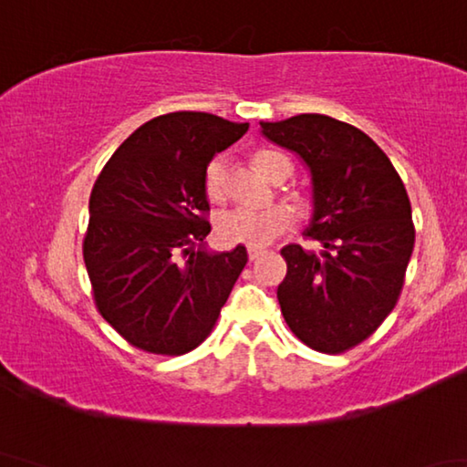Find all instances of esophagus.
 Here are the masks:
<instances>
[{
    "instance_id": "esophagus-1",
    "label": "esophagus",
    "mask_w": 467,
    "mask_h": 467,
    "mask_svg": "<svg viewBox=\"0 0 467 467\" xmlns=\"http://www.w3.org/2000/svg\"><path fill=\"white\" fill-rule=\"evenodd\" d=\"M263 253L265 251L259 249V246H249V249H246V254H249V261H256Z\"/></svg>"
}]
</instances>
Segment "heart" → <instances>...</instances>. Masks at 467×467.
<instances>
[{
    "instance_id": "b5f03b06",
    "label": "heart",
    "mask_w": 467,
    "mask_h": 467,
    "mask_svg": "<svg viewBox=\"0 0 467 467\" xmlns=\"http://www.w3.org/2000/svg\"><path fill=\"white\" fill-rule=\"evenodd\" d=\"M286 158L279 152L261 150L254 156V164L259 171L275 182L281 174V162ZM289 162V161H286ZM226 174L228 161L224 154L214 156L204 171V192L208 201L221 202L226 196ZM291 176V164L289 174ZM295 223V211L286 202H275L261 208L236 206L223 211L214 218V231L218 241L224 244H244V246H266L279 239L286 231H291Z\"/></svg>"
}]
</instances>
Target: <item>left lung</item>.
Masks as SVG:
<instances>
[{"instance_id": "1", "label": "left lung", "mask_w": 467, "mask_h": 467, "mask_svg": "<svg viewBox=\"0 0 467 467\" xmlns=\"http://www.w3.org/2000/svg\"><path fill=\"white\" fill-rule=\"evenodd\" d=\"M261 132L311 171L313 216L305 234L325 249L281 251V313L311 349L343 353L365 341L400 299L415 243L410 196L389 158L351 124L299 114L261 122Z\"/></svg>"}]
</instances>
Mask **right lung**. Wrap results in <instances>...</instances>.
Segmentation results:
<instances>
[{"mask_svg": "<svg viewBox=\"0 0 467 467\" xmlns=\"http://www.w3.org/2000/svg\"><path fill=\"white\" fill-rule=\"evenodd\" d=\"M249 124L171 112L118 146L90 194L84 263L98 311L154 355L196 349L243 273L244 246L206 251L204 171Z\"/></svg>", "mask_w": 467, "mask_h": 467, "instance_id": "right-lung-1", "label": "right lung"}]
</instances>
